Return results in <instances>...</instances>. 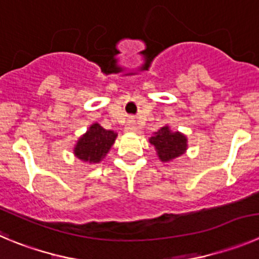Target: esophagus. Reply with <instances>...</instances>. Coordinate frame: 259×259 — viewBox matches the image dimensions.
Segmentation results:
<instances>
[{"instance_id": "1", "label": "esophagus", "mask_w": 259, "mask_h": 259, "mask_svg": "<svg viewBox=\"0 0 259 259\" xmlns=\"http://www.w3.org/2000/svg\"><path fill=\"white\" fill-rule=\"evenodd\" d=\"M125 132H129V133H133L137 130V122H135V120H133V118H130V120H127V122L125 124Z\"/></svg>"}]
</instances>
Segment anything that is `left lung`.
I'll list each match as a JSON object with an SVG mask.
<instances>
[{
  "mask_svg": "<svg viewBox=\"0 0 259 259\" xmlns=\"http://www.w3.org/2000/svg\"><path fill=\"white\" fill-rule=\"evenodd\" d=\"M149 143L154 147L158 158L162 162H168L184 154L188 148V139L180 132H172L170 127H161L149 138Z\"/></svg>",
  "mask_w": 259,
  "mask_h": 259,
  "instance_id": "left-lung-1",
  "label": "left lung"
}]
</instances>
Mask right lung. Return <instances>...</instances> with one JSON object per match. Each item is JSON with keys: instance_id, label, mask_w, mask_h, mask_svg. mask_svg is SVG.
<instances>
[{"instance_id": "add662e5", "label": "right lung", "mask_w": 259, "mask_h": 259, "mask_svg": "<svg viewBox=\"0 0 259 259\" xmlns=\"http://www.w3.org/2000/svg\"><path fill=\"white\" fill-rule=\"evenodd\" d=\"M112 130H106L100 124H92L85 134L79 138L74 148V154L84 162L98 163L108 153L116 141Z\"/></svg>"}]
</instances>
